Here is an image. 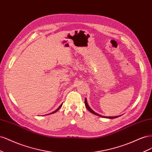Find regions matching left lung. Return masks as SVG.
I'll return each instance as SVG.
<instances>
[{
	"mask_svg": "<svg viewBox=\"0 0 152 152\" xmlns=\"http://www.w3.org/2000/svg\"><path fill=\"white\" fill-rule=\"evenodd\" d=\"M85 106H86V109H87L90 112H91L92 113H93L94 115H97V116H101V117H104V118H111V119H113V118H117V117H118V116H101V115H99L98 113H95V111H94L92 109H91V108L90 107V106H88V103H87V101H86V99L85 98Z\"/></svg>",
	"mask_w": 152,
	"mask_h": 152,
	"instance_id": "1",
	"label": "left lung"
}]
</instances>
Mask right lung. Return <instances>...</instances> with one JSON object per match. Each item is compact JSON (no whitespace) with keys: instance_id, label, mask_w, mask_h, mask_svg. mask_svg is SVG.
Returning a JSON list of instances; mask_svg holds the SVG:
<instances>
[{"instance_id":"add662e5","label":"right lung","mask_w":152,"mask_h":152,"mask_svg":"<svg viewBox=\"0 0 152 152\" xmlns=\"http://www.w3.org/2000/svg\"><path fill=\"white\" fill-rule=\"evenodd\" d=\"M62 106V104H61V105H60V106H59V107H58L57 108V110H56L55 111H54L53 112H52V113H50V114H52V113H55V112H57V111H58V110L60 109V107H61V106ZM48 115H49V114H48Z\"/></svg>"}]
</instances>
